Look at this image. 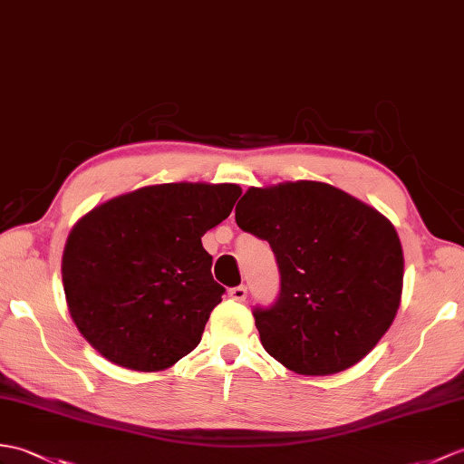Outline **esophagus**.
<instances>
[{"mask_svg":"<svg viewBox=\"0 0 464 464\" xmlns=\"http://www.w3.org/2000/svg\"><path fill=\"white\" fill-rule=\"evenodd\" d=\"M229 296L233 300H237V303H245V300H246V286L239 285V286L229 288Z\"/></svg>","mask_w":464,"mask_h":464,"instance_id":"1","label":"esophagus"}]
</instances>
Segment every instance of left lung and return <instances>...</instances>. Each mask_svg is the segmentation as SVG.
Instances as JSON below:
<instances>
[{"instance_id": "8db88e82", "label": "left lung", "mask_w": 464, "mask_h": 464, "mask_svg": "<svg viewBox=\"0 0 464 464\" xmlns=\"http://www.w3.org/2000/svg\"><path fill=\"white\" fill-rule=\"evenodd\" d=\"M235 221L275 253L281 288L253 316L263 348L288 370H348L392 326L403 251L382 213L328 183L290 181L251 188Z\"/></svg>"}]
</instances>
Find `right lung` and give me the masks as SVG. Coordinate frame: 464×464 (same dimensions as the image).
Wrapping results in <instances>:
<instances>
[{
  "instance_id": "1",
  "label": "right lung",
  "mask_w": 464,
  "mask_h": 464,
  "mask_svg": "<svg viewBox=\"0 0 464 464\" xmlns=\"http://www.w3.org/2000/svg\"><path fill=\"white\" fill-rule=\"evenodd\" d=\"M235 183H161L92 209L63 253L69 312L116 365L166 370L198 346L225 288L201 237L229 218Z\"/></svg>"
}]
</instances>
